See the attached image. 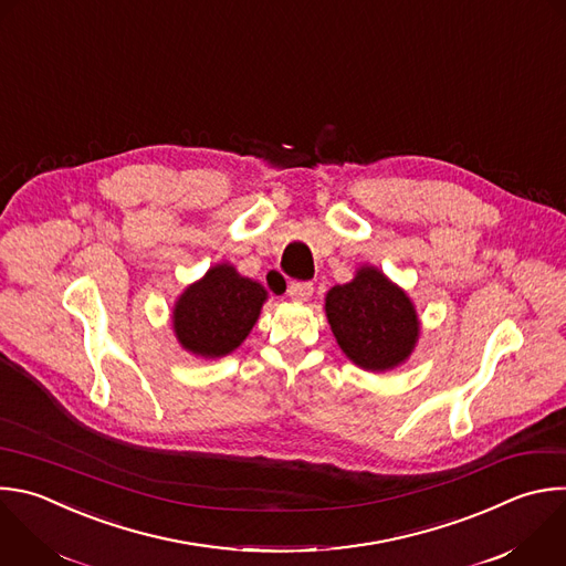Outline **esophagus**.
<instances>
[{
	"label": "esophagus",
	"instance_id": "1",
	"mask_svg": "<svg viewBox=\"0 0 566 566\" xmlns=\"http://www.w3.org/2000/svg\"><path fill=\"white\" fill-rule=\"evenodd\" d=\"M289 295H291L293 302L304 304L313 295V284L311 282H291L289 284Z\"/></svg>",
	"mask_w": 566,
	"mask_h": 566
}]
</instances>
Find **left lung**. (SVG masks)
Returning a JSON list of instances; mask_svg holds the SVG:
<instances>
[{"instance_id": "1", "label": "left lung", "mask_w": 566, "mask_h": 566, "mask_svg": "<svg viewBox=\"0 0 566 566\" xmlns=\"http://www.w3.org/2000/svg\"><path fill=\"white\" fill-rule=\"evenodd\" d=\"M324 311L342 353L368 373L402 366L418 346L413 300L373 264H359L350 282L331 286Z\"/></svg>"}]
</instances>
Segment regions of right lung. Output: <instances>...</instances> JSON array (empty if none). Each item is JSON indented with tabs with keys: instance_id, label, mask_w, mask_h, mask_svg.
<instances>
[{
	"instance_id": "obj_1",
	"label": "right lung",
	"mask_w": 566,
	"mask_h": 566,
	"mask_svg": "<svg viewBox=\"0 0 566 566\" xmlns=\"http://www.w3.org/2000/svg\"><path fill=\"white\" fill-rule=\"evenodd\" d=\"M266 300L260 282L220 262L177 295L170 313L175 339L196 357H224L249 337Z\"/></svg>"
}]
</instances>
